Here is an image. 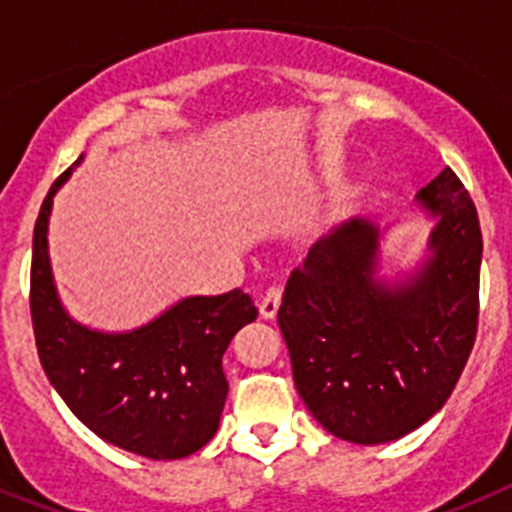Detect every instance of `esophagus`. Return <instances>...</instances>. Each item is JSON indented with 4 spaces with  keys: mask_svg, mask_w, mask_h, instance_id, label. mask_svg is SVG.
Returning <instances> with one entry per match:
<instances>
[{
    "mask_svg": "<svg viewBox=\"0 0 512 512\" xmlns=\"http://www.w3.org/2000/svg\"><path fill=\"white\" fill-rule=\"evenodd\" d=\"M279 302H282V289H279V284H271V287L266 289L264 297H261V302H259L261 318H266V320L274 318V315H277V310H279Z\"/></svg>",
    "mask_w": 512,
    "mask_h": 512,
    "instance_id": "1",
    "label": "esophagus"
}]
</instances>
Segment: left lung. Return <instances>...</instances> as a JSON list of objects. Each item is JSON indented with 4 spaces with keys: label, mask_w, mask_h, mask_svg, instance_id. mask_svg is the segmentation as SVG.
Segmentation results:
<instances>
[{
    "label": "left lung",
    "mask_w": 512,
    "mask_h": 512,
    "mask_svg": "<svg viewBox=\"0 0 512 512\" xmlns=\"http://www.w3.org/2000/svg\"><path fill=\"white\" fill-rule=\"evenodd\" d=\"M431 256L405 282H382L379 228L354 217L307 253L277 312L292 377L325 431L351 443L397 441L443 408L472 354L482 230L451 169L418 192Z\"/></svg>",
    "instance_id": "left-lung-1"
}]
</instances>
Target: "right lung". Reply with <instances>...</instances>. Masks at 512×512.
<instances>
[{"instance_id":"obj_1","label":"right lung","mask_w":512,"mask_h":512,"mask_svg":"<svg viewBox=\"0 0 512 512\" xmlns=\"http://www.w3.org/2000/svg\"><path fill=\"white\" fill-rule=\"evenodd\" d=\"M69 176L71 169L53 182L33 230L30 315L45 377L71 413L112 446L156 461L184 459L217 433L228 397L223 354L259 310L243 289H233L184 297L125 333H102L71 320L48 259L53 194Z\"/></svg>"}]
</instances>
